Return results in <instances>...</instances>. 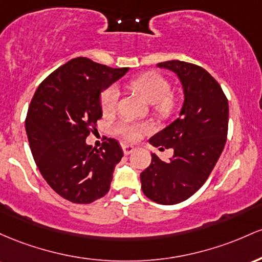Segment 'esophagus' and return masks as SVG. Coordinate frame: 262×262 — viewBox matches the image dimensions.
<instances>
[{
	"label": "esophagus",
	"mask_w": 262,
	"mask_h": 262,
	"mask_svg": "<svg viewBox=\"0 0 262 262\" xmlns=\"http://www.w3.org/2000/svg\"><path fill=\"white\" fill-rule=\"evenodd\" d=\"M122 151L125 155H130L135 151V147L131 145H122Z\"/></svg>",
	"instance_id": "obj_1"
}]
</instances>
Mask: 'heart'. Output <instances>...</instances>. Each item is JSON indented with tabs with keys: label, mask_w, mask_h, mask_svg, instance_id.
Returning a JSON list of instances; mask_svg holds the SVG:
<instances>
[{
	"label": "heart",
	"mask_w": 262,
	"mask_h": 262,
	"mask_svg": "<svg viewBox=\"0 0 262 262\" xmlns=\"http://www.w3.org/2000/svg\"><path fill=\"white\" fill-rule=\"evenodd\" d=\"M130 86L135 92L145 98L149 104H154V108L158 115L167 116L174 110L176 99L170 93V83L163 75L155 72H148L137 76L130 81ZM120 92L115 85H111L102 92L100 96V104L105 114H111L115 111L119 102ZM148 130L147 125L123 121L116 127L117 135L125 140L135 141L140 139L143 132Z\"/></svg>",
	"instance_id": "b5f03b06"
}]
</instances>
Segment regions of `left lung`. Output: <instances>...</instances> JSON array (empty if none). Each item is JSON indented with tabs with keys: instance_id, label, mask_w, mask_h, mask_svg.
Instances as JSON below:
<instances>
[{
	"instance_id": "1",
	"label": "left lung",
	"mask_w": 262,
	"mask_h": 262,
	"mask_svg": "<svg viewBox=\"0 0 262 262\" xmlns=\"http://www.w3.org/2000/svg\"><path fill=\"white\" fill-rule=\"evenodd\" d=\"M157 67L177 74L184 102L178 119L149 139L155 147L174 152L168 161L151 154V164L140 176L141 188L151 201L172 205L194 194L218 162L228 135L229 105L218 81L202 67L181 60Z\"/></svg>"
}]
</instances>
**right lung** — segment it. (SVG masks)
Wrapping results in <instances>:
<instances>
[{"instance_id":"add662e5","label":"right lung","mask_w":262,"mask_h":262,"mask_svg":"<svg viewBox=\"0 0 262 262\" xmlns=\"http://www.w3.org/2000/svg\"><path fill=\"white\" fill-rule=\"evenodd\" d=\"M127 70L74 58L34 93L26 117L29 147L40 174L67 201L89 204L110 189L121 147L107 139L98 149L85 140L102 116L100 94Z\"/></svg>"}]
</instances>
